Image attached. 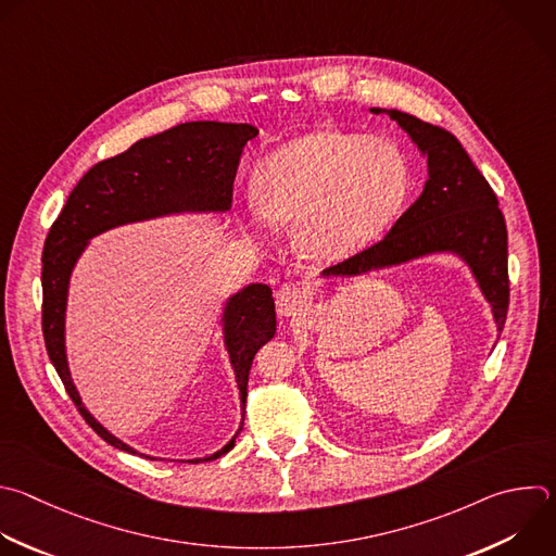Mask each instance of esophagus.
<instances>
[{"label":"esophagus","instance_id":"34e87169","mask_svg":"<svg viewBox=\"0 0 556 556\" xmlns=\"http://www.w3.org/2000/svg\"><path fill=\"white\" fill-rule=\"evenodd\" d=\"M277 312L279 316L283 318H294L299 316L303 309H307V292L301 290L299 286H292V283H286L277 290Z\"/></svg>","mask_w":556,"mask_h":556}]
</instances>
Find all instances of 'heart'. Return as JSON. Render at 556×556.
Listing matches in <instances>:
<instances>
[{
  "label": "heart",
  "mask_w": 556,
  "mask_h": 556,
  "mask_svg": "<svg viewBox=\"0 0 556 556\" xmlns=\"http://www.w3.org/2000/svg\"><path fill=\"white\" fill-rule=\"evenodd\" d=\"M408 190L410 167L395 143L318 128L257 165L249 220L257 233H268L270 220H296V247L312 260L333 262L378 238Z\"/></svg>",
  "instance_id": "obj_1"
}]
</instances>
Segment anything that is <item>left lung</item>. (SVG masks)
I'll use <instances>...</instances> for the list:
<instances>
[{
    "label": "left lung",
    "instance_id": "obj_1",
    "mask_svg": "<svg viewBox=\"0 0 556 556\" xmlns=\"http://www.w3.org/2000/svg\"><path fill=\"white\" fill-rule=\"evenodd\" d=\"M368 111L376 115L387 113L402 126L428 161V180L421 197L382 242L325 268L320 279H355L447 253L469 268L478 290L491 305L495 329L502 333L508 309V242L491 185L460 141L445 128L397 109L374 106Z\"/></svg>",
    "mask_w": 556,
    "mask_h": 556
}]
</instances>
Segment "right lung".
I'll use <instances>...</instances> for the list:
<instances>
[{"instance_id":"add662e5","label":"right lung","mask_w":556,"mask_h":556,"mask_svg":"<svg viewBox=\"0 0 556 556\" xmlns=\"http://www.w3.org/2000/svg\"><path fill=\"white\" fill-rule=\"evenodd\" d=\"M251 124L185 122L159 135L139 139L126 152L96 163L74 188L43 247V338L48 355L72 402L85 421L113 447L137 452L109 432L83 404L67 359V299L72 273L93 238L115 227L182 216L227 214L233 201V180L249 139L257 137ZM223 344L240 389L242 419L227 445L218 452L180 463H207L227 454L244 426L249 371L255 353L275 338L277 314L273 290L249 283L229 294L218 318Z\"/></svg>"}]
</instances>
